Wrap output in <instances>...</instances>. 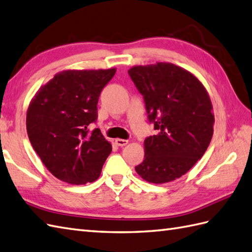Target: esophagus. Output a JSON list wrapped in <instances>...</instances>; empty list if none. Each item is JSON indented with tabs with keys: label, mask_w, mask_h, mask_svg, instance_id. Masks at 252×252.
Listing matches in <instances>:
<instances>
[{
	"label": "esophagus",
	"mask_w": 252,
	"mask_h": 252,
	"mask_svg": "<svg viewBox=\"0 0 252 252\" xmlns=\"http://www.w3.org/2000/svg\"><path fill=\"white\" fill-rule=\"evenodd\" d=\"M115 143L117 146H119V147H124V146H126L128 142L126 139H121V138H117L115 140Z\"/></svg>",
	"instance_id": "34e87169"
}]
</instances>
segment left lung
Wrapping results in <instances>:
<instances>
[{"label":"left lung","instance_id":"left-lung-1","mask_svg":"<svg viewBox=\"0 0 252 252\" xmlns=\"http://www.w3.org/2000/svg\"><path fill=\"white\" fill-rule=\"evenodd\" d=\"M127 73L157 131L145 138L144 161L135 171L154 184L181 177L205 154L213 137L215 119L206 89L172 63L138 65Z\"/></svg>","mask_w":252,"mask_h":252}]
</instances>
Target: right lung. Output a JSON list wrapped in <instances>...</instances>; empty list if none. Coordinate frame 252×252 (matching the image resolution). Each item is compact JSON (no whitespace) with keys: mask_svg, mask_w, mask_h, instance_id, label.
I'll return each instance as SVG.
<instances>
[{"mask_svg":"<svg viewBox=\"0 0 252 252\" xmlns=\"http://www.w3.org/2000/svg\"><path fill=\"white\" fill-rule=\"evenodd\" d=\"M116 68L63 71L35 94L28 108L27 131L32 147L55 177L72 185L98 178L112 145L99 128L97 102Z\"/></svg>","mask_w":252,"mask_h":252,"instance_id":"obj_1","label":"right lung"}]
</instances>
